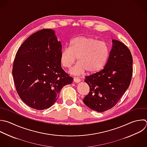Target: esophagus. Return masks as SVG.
<instances>
[{"label":"esophagus","mask_w":147,"mask_h":147,"mask_svg":"<svg viewBox=\"0 0 147 147\" xmlns=\"http://www.w3.org/2000/svg\"><path fill=\"white\" fill-rule=\"evenodd\" d=\"M74 82L78 83H79L81 80H80V79H79V78H74Z\"/></svg>","instance_id":"esophagus-1"}]
</instances>
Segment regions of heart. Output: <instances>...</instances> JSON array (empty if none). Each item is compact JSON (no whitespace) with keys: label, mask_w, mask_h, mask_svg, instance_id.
Returning a JSON list of instances; mask_svg holds the SVG:
<instances>
[{"label":"heart","mask_w":147,"mask_h":147,"mask_svg":"<svg viewBox=\"0 0 147 147\" xmlns=\"http://www.w3.org/2000/svg\"><path fill=\"white\" fill-rule=\"evenodd\" d=\"M109 52V47L106 42L92 37L79 36L70 41L69 48L61 50L60 61L63 67L69 68L78 57L79 62L71 69L70 73L79 75L87 70L93 74L105 67Z\"/></svg>","instance_id":"b5f03b06"}]
</instances>
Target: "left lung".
Listing matches in <instances>:
<instances>
[{
	"label": "left lung",
	"mask_w": 147,
	"mask_h": 147,
	"mask_svg": "<svg viewBox=\"0 0 147 147\" xmlns=\"http://www.w3.org/2000/svg\"><path fill=\"white\" fill-rule=\"evenodd\" d=\"M132 65L133 59L128 48L122 42L112 40V48L104 68L85 77L90 92L84 98V103L98 112L114 107L130 85Z\"/></svg>",
	"instance_id": "8db88e82"
}]
</instances>
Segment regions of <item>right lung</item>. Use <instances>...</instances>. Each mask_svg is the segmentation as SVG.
<instances>
[{
    "label": "right lung",
    "instance_id": "right-lung-1",
    "mask_svg": "<svg viewBox=\"0 0 147 147\" xmlns=\"http://www.w3.org/2000/svg\"><path fill=\"white\" fill-rule=\"evenodd\" d=\"M61 48L55 31L48 29L34 33L19 48L12 73L18 94L29 107L49 108L61 88L72 82L74 79L61 68Z\"/></svg>",
    "mask_w": 147,
    "mask_h": 147
}]
</instances>
